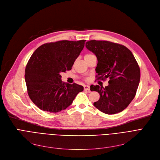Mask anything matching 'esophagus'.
I'll return each instance as SVG.
<instances>
[{
	"instance_id": "obj_1",
	"label": "esophagus",
	"mask_w": 160,
	"mask_h": 160,
	"mask_svg": "<svg viewBox=\"0 0 160 160\" xmlns=\"http://www.w3.org/2000/svg\"><path fill=\"white\" fill-rule=\"evenodd\" d=\"M83 88H84V89H85V90H87V91H90V87H89V86H88V85H84V86H83Z\"/></svg>"
}]
</instances>
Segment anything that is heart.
Instances as JSON below:
<instances>
[{
    "instance_id": "1",
    "label": "heart",
    "mask_w": 160,
    "mask_h": 160,
    "mask_svg": "<svg viewBox=\"0 0 160 160\" xmlns=\"http://www.w3.org/2000/svg\"><path fill=\"white\" fill-rule=\"evenodd\" d=\"M93 56V54H86V55H85V56H84V58H88V57H89V56Z\"/></svg>"
}]
</instances>
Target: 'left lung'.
I'll return each instance as SVG.
<instances>
[{
  "label": "left lung",
  "mask_w": 160,
  "mask_h": 160,
  "mask_svg": "<svg viewBox=\"0 0 160 160\" xmlns=\"http://www.w3.org/2000/svg\"><path fill=\"white\" fill-rule=\"evenodd\" d=\"M86 48L97 58L96 72L102 80L109 78L104 88L91 85V91L100 94L93 105L106 114L124 110L135 97L140 81L139 65L130 50L124 45L108 41L91 40Z\"/></svg>",
  "instance_id": "left-lung-1"
}]
</instances>
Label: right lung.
Here are the masks:
<instances>
[{
	"label": "right lung",
	"mask_w": 160,
	"mask_h": 160,
	"mask_svg": "<svg viewBox=\"0 0 160 160\" xmlns=\"http://www.w3.org/2000/svg\"><path fill=\"white\" fill-rule=\"evenodd\" d=\"M86 40H63L42 45L30 57L25 69L28 94L41 110L60 112L69 107L83 87L64 83L62 72L71 69Z\"/></svg>",
	"instance_id": "1"
}]
</instances>
